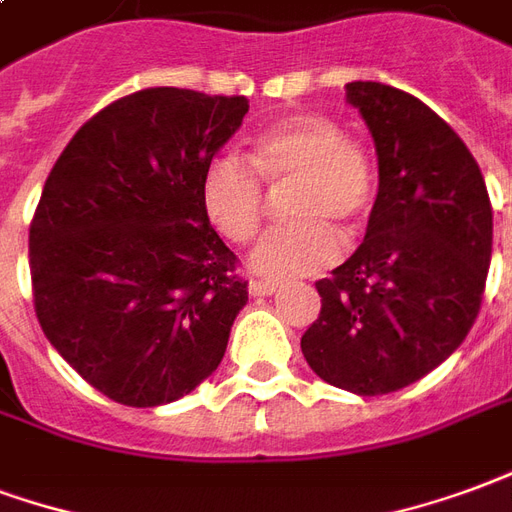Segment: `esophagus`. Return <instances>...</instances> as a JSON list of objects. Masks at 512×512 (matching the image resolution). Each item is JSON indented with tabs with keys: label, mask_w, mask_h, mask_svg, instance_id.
I'll return each instance as SVG.
<instances>
[{
	"label": "esophagus",
	"mask_w": 512,
	"mask_h": 512,
	"mask_svg": "<svg viewBox=\"0 0 512 512\" xmlns=\"http://www.w3.org/2000/svg\"><path fill=\"white\" fill-rule=\"evenodd\" d=\"M278 289V283L275 281H251L248 283V292L253 294V297H267V294H272Z\"/></svg>",
	"instance_id": "1"
}]
</instances>
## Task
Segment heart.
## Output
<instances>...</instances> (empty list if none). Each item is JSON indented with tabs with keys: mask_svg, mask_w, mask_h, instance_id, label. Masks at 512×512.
<instances>
[{
	"mask_svg": "<svg viewBox=\"0 0 512 512\" xmlns=\"http://www.w3.org/2000/svg\"><path fill=\"white\" fill-rule=\"evenodd\" d=\"M248 160L218 155L201 174V207L220 237L248 242L264 215V185L283 193L286 223L270 229L248 256L267 281L327 270L341 242L357 240L374 207V171L363 149L322 114H294L256 138ZM257 171L253 172L252 169Z\"/></svg>",
	"mask_w": 512,
	"mask_h": 512,
	"instance_id": "b5f03b06",
	"label": "heart"
}]
</instances>
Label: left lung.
<instances>
[{
  "instance_id": "obj_1",
  "label": "left lung",
  "mask_w": 512,
  "mask_h": 512,
  "mask_svg": "<svg viewBox=\"0 0 512 512\" xmlns=\"http://www.w3.org/2000/svg\"><path fill=\"white\" fill-rule=\"evenodd\" d=\"M371 130L379 193L365 240L316 283L302 335L313 374L357 395L395 393L464 343L483 302L494 215L477 160L445 119L401 89L352 81Z\"/></svg>"
}]
</instances>
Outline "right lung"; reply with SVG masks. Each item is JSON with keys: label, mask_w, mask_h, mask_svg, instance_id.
I'll use <instances>...</instances> for the list:
<instances>
[{"label": "right lung", "mask_w": 512, "mask_h": 512, "mask_svg": "<svg viewBox=\"0 0 512 512\" xmlns=\"http://www.w3.org/2000/svg\"><path fill=\"white\" fill-rule=\"evenodd\" d=\"M245 114V98L141 89L48 174L29 226L37 322L117 404H171L223 360L248 283L201 207V174Z\"/></svg>", "instance_id": "1"}]
</instances>
